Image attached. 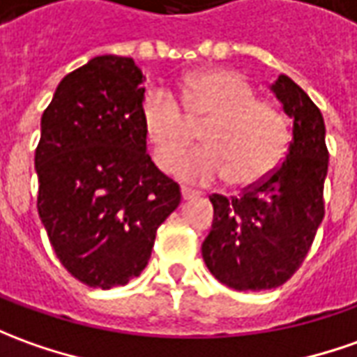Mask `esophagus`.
I'll return each mask as SVG.
<instances>
[{
    "mask_svg": "<svg viewBox=\"0 0 357 357\" xmlns=\"http://www.w3.org/2000/svg\"><path fill=\"white\" fill-rule=\"evenodd\" d=\"M181 197H183V201H189V199L199 197V193H197V191H195V189L181 188Z\"/></svg>",
    "mask_w": 357,
    "mask_h": 357,
    "instance_id": "34e87169",
    "label": "esophagus"
}]
</instances>
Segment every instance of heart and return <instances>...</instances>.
Listing matches in <instances>:
<instances>
[{
	"label": "heart",
	"instance_id": "1",
	"mask_svg": "<svg viewBox=\"0 0 357 357\" xmlns=\"http://www.w3.org/2000/svg\"><path fill=\"white\" fill-rule=\"evenodd\" d=\"M140 121L152 158L164 172L176 168L199 128L203 148L178 166L179 178L207 183L225 176L232 188L256 185L280 166L291 132L275 105L256 99L244 77L230 70H209L188 77L181 109L164 89L148 91Z\"/></svg>",
	"mask_w": 357,
	"mask_h": 357
}]
</instances>
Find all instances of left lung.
<instances>
[{
    "mask_svg": "<svg viewBox=\"0 0 357 357\" xmlns=\"http://www.w3.org/2000/svg\"><path fill=\"white\" fill-rule=\"evenodd\" d=\"M271 91L293 119L285 160L240 197H209L215 215L201 246L203 260L220 283L236 291L283 285L299 270L324 217L328 150L321 109L283 74Z\"/></svg>",
    "mask_w": 357,
    "mask_h": 357,
    "instance_id": "1",
    "label": "left lung"
}]
</instances>
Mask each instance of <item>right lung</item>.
Segmentation results:
<instances>
[{
	"instance_id": "right-lung-1",
	"label": "right lung",
	"mask_w": 357,
	"mask_h": 357,
	"mask_svg": "<svg viewBox=\"0 0 357 357\" xmlns=\"http://www.w3.org/2000/svg\"><path fill=\"white\" fill-rule=\"evenodd\" d=\"M142 82L132 58H91L58 84L40 119L38 217L58 260L89 287L140 275L181 201L146 154Z\"/></svg>"
}]
</instances>
